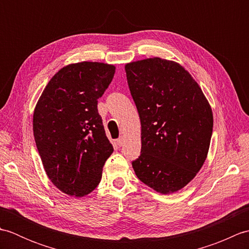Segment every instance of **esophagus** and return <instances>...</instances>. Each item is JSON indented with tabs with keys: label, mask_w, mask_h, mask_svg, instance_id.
<instances>
[{
	"label": "esophagus",
	"mask_w": 249,
	"mask_h": 249,
	"mask_svg": "<svg viewBox=\"0 0 249 249\" xmlns=\"http://www.w3.org/2000/svg\"><path fill=\"white\" fill-rule=\"evenodd\" d=\"M124 138H123V137H121V138H119L118 140H116V143H118V145L119 146H122V145H123L124 144Z\"/></svg>",
	"instance_id": "esophagus-1"
}]
</instances>
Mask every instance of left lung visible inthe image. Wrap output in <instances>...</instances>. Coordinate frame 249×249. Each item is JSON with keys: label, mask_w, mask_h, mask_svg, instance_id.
Returning a JSON list of instances; mask_svg holds the SVG:
<instances>
[{"label": "left lung", "mask_w": 249, "mask_h": 249, "mask_svg": "<svg viewBox=\"0 0 249 249\" xmlns=\"http://www.w3.org/2000/svg\"><path fill=\"white\" fill-rule=\"evenodd\" d=\"M141 123V154L133 168L155 192L177 193L208 156L212 108L192 75L174 61L150 57L125 65Z\"/></svg>", "instance_id": "obj_1"}]
</instances>
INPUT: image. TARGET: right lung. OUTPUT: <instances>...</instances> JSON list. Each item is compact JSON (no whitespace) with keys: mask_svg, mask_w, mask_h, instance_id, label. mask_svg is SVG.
Here are the masks:
<instances>
[{"mask_svg":"<svg viewBox=\"0 0 249 249\" xmlns=\"http://www.w3.org/2000/svg\"><path fill=\"white\" fill-rule=\"evenodd\" d=\"M115 66L99 62L66 65L50 79L33 114L35 143L56 188L83 197L98 186L113 146L105 133L97 100Z\"/></svg>","mask_w":249,"mask_h":249,"instance_id":"1","label":"right lung"}]
</instances>
